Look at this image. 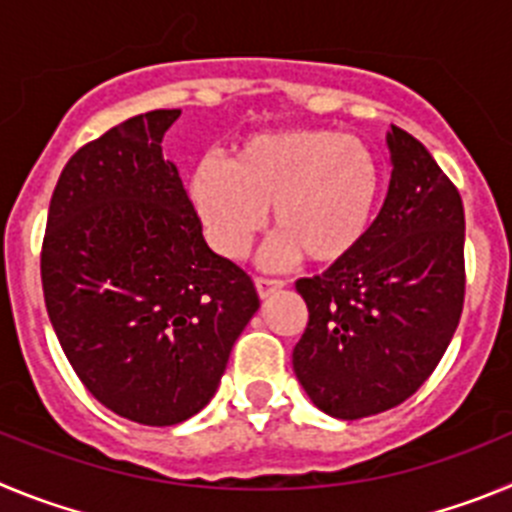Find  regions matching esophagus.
I'll return each mask as SVG.
<instances>
[{
    "label": "esophagus",
    "mask_w": 512,
    "mask_h": 512,
    "mask_svg": "<svg viewBox=\"0 0 512 512\" xmlns=\"http://www.w3.org/2000/svg\"><path fill=\"white\" fill-rule=\"evenodd\" d=\"M255 285H257V293H260V298H267L273 296L275 290L283 288V280H273V278H255Z\"/></svg>",
    "instance_id": "esophagus-1"
}]
</instances>
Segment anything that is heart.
Here are the masks:
<instances>
[{"label":"heart","instance_id":"1","mask_svg":"<svg viewBox=\"0 0 512 512\" xmlns=\"http://www.w3.org/2000/svg\"><path fill=\"white\" fill-rule=\"evenodd\" d=\"M380 191L367 142L311 127L255 132L234 145L229 163L204 158L188 178L206 239L227 260L245 257L273 214L278 232L262 252L270 267L303 255L316 265L347 260L370 232Z\"/></svg>","mask_w":512,"mask_h":512}]
</instances>
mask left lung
<instances>
[{
    "label": "left lung",
    "instance_id": "obj_1",
    "mask_svg": "<svg viewBox=\"0 0 512 512\" xmlns=\"http://www.w3.org/2000/svg\"><path fill=\"white\" fill-rule=\"evenodd\" d=\"M385 142L393 173L365 242L296 283L308 326L293 372L311 403L342 421L411 398L462 316V196L416 137L390 127Z\"/></svg>",
    "mask_w": 512,
    "mask_h": 512
}]
</instances>
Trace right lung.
<instances>
[{"label": "right lung", "mask_w": 512, "mask_h": 512, "mask_svg": "<svg viewBox=\"0 0 512 512\" xmlns=\"http://www.w3.org/2000/svg\"><path fill=\"white\" fill-rule=\"evenodd\" d=\"M178 117H132L68 160L40 257L73 372L101 405L145 426H176L214 398L260 308L250 275L206 245L181 173L163 158Z\"/></svg>", "instance_id": "1"}]
</instances>
